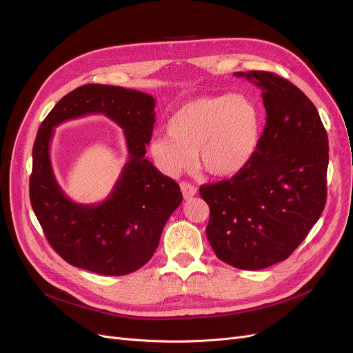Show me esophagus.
Returning a JSON list of instances; mask_svg holds the SVG:
<instances>
[{"label": "esophagus", "instance_id": "34e87169", "mask_svg": "<svg viewBox=\"0 0 353 353\" xmlns=\"http://www.w3.org/2000/svg\"><path fill=\"white\" fill-rule=\"evenodd\" d=\"M180 189H181V193H183V197L189 200L192 199L193 196L197 194V189L193 186V184L188 183V181H181L180 183Z\"/></svg>", "mask_w": 353, "mask_h": 353}]
</instances>
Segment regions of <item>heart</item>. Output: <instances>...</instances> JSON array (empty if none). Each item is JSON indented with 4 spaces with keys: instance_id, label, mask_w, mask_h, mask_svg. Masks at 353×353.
Here are the masks:
<instances>
[{
    "instance_id": "heart-1",
    "label": "heart",
    "mask_w": 353,
    "mask_h": 353,
    "mask_svg": "<svg viewBox=\"0 0 353 353\" xmlns=\"http://www.w3.org/2000/svg\"><path fill=\"white\" fill-rule=\"evenodd\" d=\"M167 137L150 141L148 150L160 169L176 176L197 165L214 177L242 172L261 139V114L246 96L199 97L176 110L165 124Z\"/></svg>"
}]
</instances>
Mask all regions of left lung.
Returning a JSON list of instances; mask_svg holds the SVG:
<instances>
[{"label": "left lung", "mask_w": 353, "mask_h": 353, "mask_svg": "<svg viewBox=\"0 0 353 353\" xmlns=\"http://www.w3.org/2000/svg\"><path fill=\"white\" fill-rule=\"evenodd\" d=\"M262 90L266 125L256 153L230 180L200 186L210 208L206 236L216 256L242 270L288 259L326 203L329 143L313 103L268 71L234 72Z\"/></svg>", "instance_id": "8db88e82"}]
</instances>
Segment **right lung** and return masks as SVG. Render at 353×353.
Listing matches in <instances>:
<instances>
[{"label":"right lung","instance_id":"add662e5","mask_svg":"<svg viewBox=\"0 0 353 353\" xmlns=\"http://www.w3.org/2000/svg\"><path fill=\"white\" fill-rule=\"evenodd\" d=\"M156 100L116 85L85 84L64 96L41 123L32 147L30 200L51 248L72 266L123 276L154 254L163 228L183 200L179 184L148 161ZM87 114H104L125 132L129 161L109 197L99 205L70 201L49 160L53 127Z\"/></svg>","mask_w":353,"mask_h":353}]
</instances>
